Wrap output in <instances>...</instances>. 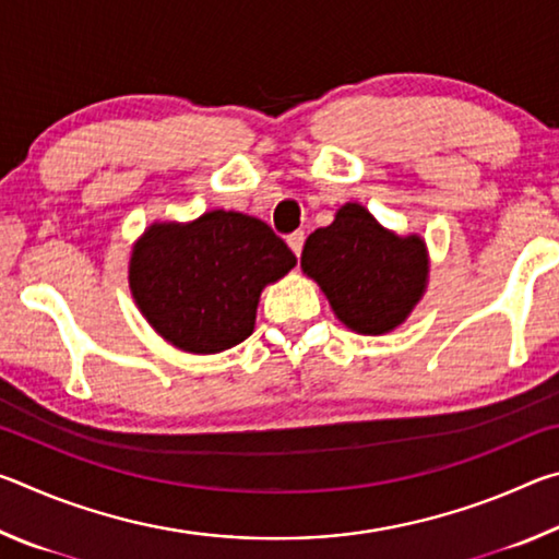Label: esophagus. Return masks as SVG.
Masks as SVG:
<instances>
[{
	"label": "esophagus",
	"instance_id": "esophagus-1",
	"mask_svg": "<svg viewBox=\"0 0 559 559\" xmlns=\"http://www.w3.org/2000/svg\"><path fill=\"white\" fill-rule=\"evenodd\" d=\"M302 241H306V234H302V231H293V234L288 236V246H290V251L296 253V257H300Z\"/></svg>",
	"mask_w": 559,
	"mask_h": 559
}]
</instances>
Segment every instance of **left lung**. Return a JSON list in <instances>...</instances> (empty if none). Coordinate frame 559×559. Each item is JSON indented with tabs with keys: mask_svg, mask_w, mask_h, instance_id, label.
Instances as JSON below:
<instances>
[{
	"mask_svg": "<svg viewBox=\"0 0 559 559\" xmlns=\"http://www.w3.org/2000/svg\"><path fill=\"white\" fill-rule=\"evenodd\" d=\"M300 269L330 300L340 323L359 335H384L402 325L429 281L421 236H400L362 204L340 206L335 222L306 239Z\"/></svg>",
	"mask_w": 559,
	"mask_h": 559,
	"instance_id": "1",
	"label": "left lung"
}]
</instances>
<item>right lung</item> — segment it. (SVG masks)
<instances>
[{"label":"right lung","instance_id":"right-lung-1","mask_svg":"<svg viewBox=\"0 0 559 559\" xmlns=\"http://www.w3.org/2000/svg\"><path fill=\"white\" fill-rule=\"evenodd\" d=\"M293 266L296 257L269 224L214 210L147 226L132 246L128 278L155 333L185 353L214 355L253 333L261 290Z\"/></svg>","mask_w":559,"mask_h":559}]
</instances>
